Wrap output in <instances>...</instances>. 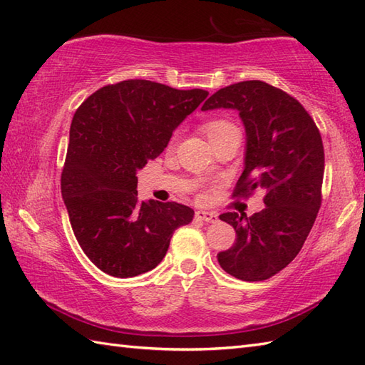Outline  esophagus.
<instances>
[{
	"mask_svg": "<svg viewBox=\"0 0 365 365\" xmlns=\"http://www.w3.org/2000/svg\"><path fill=\"white\" fill-rule=\"evenodd\" d=\"M196 218L199 221H205V222H216L218 221V216L212 212H204V210H199L196 212Z\"/></svg>",
	"mask_w": 365,
	"mask_h": 365,
	"instance_id": "34e87169",
	"label": "esophagus"
}]
</instances>
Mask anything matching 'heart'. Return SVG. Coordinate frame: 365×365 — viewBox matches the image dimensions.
Instances as JSON below:
<instances>
[{
	"instance_id": "obj_1",
	"label": "heart",
	"mask_w": 365,
	"mask_h": 365,
	"mask_svg": "<svg viewBox=\"0 0 365 365\" xmlns=\"http://www.w3.org/2000/svg\"><path fill=\"white\" fill-rule=\"evenodd\" d=\"M204 130H205L208 139H210V143L215 141V139H218L222 135L230 133V131H238V128L234 125V123H232L230 120H226V119L208 120L204 125ZM174 139H173V143H174Z\"/></svg>"
}]
</instances>
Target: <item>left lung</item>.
<instances>
[{"instance_id": "obj_1", "label": "left lung", "mask_w": 365, "mask_h": 365, "mask_svg": "<svg viewBox=\"0 0 365 365\" xmlns=\"http://www.w3.org/2000/svg\"><path fill=\"white\" fill-rule=\"evenodd\" d=\"M237 110L246 130L245 169L234 196L265 191V208L222 213L237 232L234 246L218 254L221 268L242 281H265L297 257L322 205L324 150L320 131L297 98L259 80L222 88L202 111Z\"/></svg>"}]
</instances>
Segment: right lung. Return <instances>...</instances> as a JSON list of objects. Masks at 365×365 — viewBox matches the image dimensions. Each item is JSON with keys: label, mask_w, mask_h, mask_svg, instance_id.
<instances>
[{"label": "right lung", "mask_w": 365, "mask_h": 365, "mask_svg": "<svg viewBox=\"0 0 365 365\" xmlns=\"http://www.w3.org/2000/svg\"><path fill=\"white\" fill-rule=\"evenodd\" d=\"M207 96L127 80L96 91L76 110L61 192L81 250L103 273L133 277L153 269L174 230L191 222L187 205L141 202L136 173Z\"/></svg>", "instance_id": "right-lung-1"}]
</instances>
